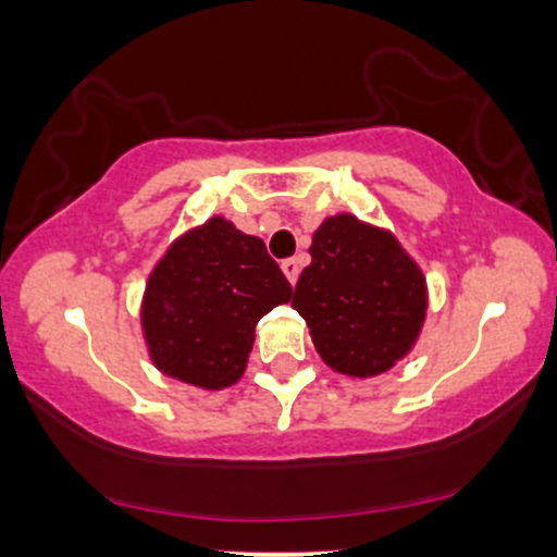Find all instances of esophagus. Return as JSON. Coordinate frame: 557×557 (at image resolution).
Returning a JSON list of instances; mask_svg holds the SVG:
<instances>
[{
  "label": "esophagus",
  "mask_w": 557,
  "mask_h": 557,
  "mask_svg": "<svg viewBox=\"0 0 557 557\" xmlns=\"http://www.w3.org/2000/svg\"><path fill=\"white\" fill-rule=\"evenodd\" d=\"M283 272H285V277L290 280V285H296V280L300 274V261L298 259H285L283 261Z\"/></svg>",
  "instance_id": "esophagus-1"
}]
</instances>
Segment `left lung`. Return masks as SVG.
Segmentation results:
<instances>
[{
	"instance_id": "1",
	"label": "left lung",
	"mask_w": 557,
	"mask_h": 557,
	"mask_svg": "<svg viewBox=\"0 0 557 557\" xmlns=\"http://www.w3.org/2000/svg\"><path fill=\"white\" fill-rule=\"evenodd\" d=\"M309 253L290 304L319 356L348 376L387 372L424 322V274L393 235L350 214L324 220Z\"/></svg>"
}]
</instances>
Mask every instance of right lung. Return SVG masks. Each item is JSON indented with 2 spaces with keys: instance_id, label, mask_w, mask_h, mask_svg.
Here are the masks:
<instances>
[{
  "instance_id": "add662e5",
  "label": "right lung",
  "mask_w": 557,
  "mask_h": 557,
  "mask_svg": "<svg viewBox=\"0 0 557 557\" xmlns=\"http://www.w3.org/2000/svg\"><path fill=\"white\" fill-rule=\"evenodd\" d=\"M290 293L264 240L212 216L151 272L140 314L151 359L188 385L230 387L246 369L257 322Z\"/></svg>"
}]
</instances>
